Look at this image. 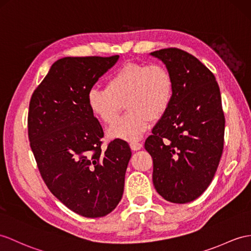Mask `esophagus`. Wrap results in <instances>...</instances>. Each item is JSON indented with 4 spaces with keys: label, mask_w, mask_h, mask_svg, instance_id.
<instances>
[{
    "label": "esophagus",
    "mask_w": 251,
    "mask_h": 251,
    "mask_svg": "<svg viewBox=\"0 0 251 251\" xmlns=\"http://www.w3.org/2000/svg\"><path fill=\"white\" fill-rule=\"evenodd\" d=\"M130 146H131V149L133 151H137V150H140L143 148V144L139 143V142H132L130 144Z\"/></svg>",
    "instance_id": "34e87169"
}]
</instances>
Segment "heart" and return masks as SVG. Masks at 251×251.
<instances>
[{
	"label": "heart",
	"mask_w": 251,
	"mask_h": 251,
	"mask_svg": "<svg viewBox=\"0 0 251 251\" xmlns=\"http://www.w3.org/2000/svg\"><path fill=\"white\" fill-rule=\"evenodd\" d=\"M173 98V76L164 66L127 63L109 75L106 88L88 90L87 106L102 124L112 125L126 102L129 113L109 127L107 135L135 142L149 129L152 120L167 113Z\"/></svg>",
	"instance_id": "heart-1"
}]
</instances>
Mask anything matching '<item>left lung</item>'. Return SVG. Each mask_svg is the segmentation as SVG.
<instances>
[{
    "label": "left lung",
    "mask_w": 251,
    "mask_h": 251,
    "mask_svg": "<svg viewBox=\"0 0 251 251\" xmlns=\"http://www.w3.org/2000/svg\"><path fill=\"white\" fill-rule=\"evenodd\" d=\"M150 55L161 60L174 81L172 105L145 143L153 158L152 181L165 200L187 203L210 185L221 161V91L213 73L192 54L169 48Z\"/></svg>",
    "instance_id": "1"
}]
</instances>
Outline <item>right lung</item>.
I'll return each instance as SVG.
<instances>
[{
	"instance_id": "add662e5",
	"label": "right lung",
	"mask_w": 251,
	"mask_h": 251,
	"mask_svg": "<svg viewBox=\"0 0 251 251\" xmlns=\"http://www.w3.org/2000/svg\"><path fill=\"white\" fill-rule=\"evenodd\" d=\"M118 59L60 58L29 102L28 139L42 179L60 202L88 218L117 206L132 155L122 139L101 149L103 129L87 106L88 90Z\"/></svg>"
}]
</instances>
